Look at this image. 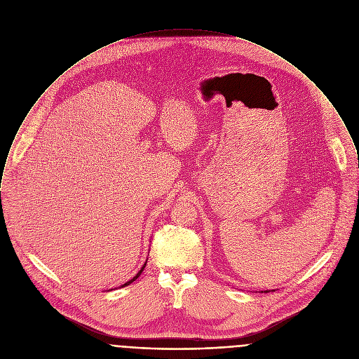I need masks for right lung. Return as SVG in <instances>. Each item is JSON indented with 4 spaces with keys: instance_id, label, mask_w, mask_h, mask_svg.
<instances>
[{
    "instance_id": "right-lung-1",
    "label": "right lung",
    "mask_w": 359,
    "mask_h": 359,
    "mask_svg": "<svg viewBox=\"0 0 359 359\" xmlns=\"http://www.w3.org/2000/svg\"><path fill=\"white\" fill-rule=\"evenodd\" d=\"M145 264H147V262H145ZM145 264H144L143 268H142V269H140V271H139V273H137V275H136V276H135V278H133V279H130V280H129V282H128V283H125V285H122V286H121V287L129 286V285H130V283H133V282H135V280H136V279H137V278H139V276H140V275H142V272H143L144 268H145Z\"/></svg>"
}]
</instances>
